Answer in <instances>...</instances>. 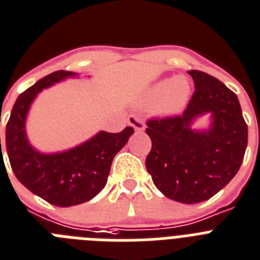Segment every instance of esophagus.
<instances>
[{
    "mask_svg": "<svg viewBox=\"0 0 260 260\" xmlns=\"http://www.w3.org/2000/svg\"><path fill=\"white\" fill-rule=\"evenodd\" d=\"M127 122H128V125L134 127L135 132H143L146 127L143 119L139 118L138 115H134V114L130 115V117L127 118Z\"/></svg>",
    "mask_w": 260,
    "mask_h": 260,
    "instance_id": "1",
    "label": "esophagus"
}]
</instances>
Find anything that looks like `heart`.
Wrapping results in <instances>:
<instances>
[{
	"label": "heart",
	"instance_id": "b5f03b06",
	"mask_svg": "<svg viewBox=\"0 0 260 260\" xmlns=\"http://www.w3.org/2000/svg\"><path fill=\"white\" fill-rule=\"evenodd\" d=\"M189 93L190 85L185 77H167L147 90L145 101L148 105H157L161 114H175L185 105Z\"/></svg>",
	"mask_w": 260,
	"mask_h": 260
}]
</instances>
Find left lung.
Here are the masks:
<instances>
[{
  "label": "left lung",
  "instance_id": "left-lung-1",
  "mask_svg": "<svg viewBox=\"0 0 260 260\" xmlns=\"http://www.w3.org/2000/svg\"><path fill=\"white\" fill-rule=\"evenodd\" d=\"M196 90L179 115L147 121L152 147L146 168L164 196L183 204L209 200L236 176L247 147L246 125L238 97L218 79L188 71ZM210 112L208 131L190 127Z\"/></svg>",
  "mask_w": 260,
  "mask_h": 260
}]
</instances>
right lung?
I'll use <instances>...</instances> for the list:
<instances>
[{"label": "right lung", "instance_id": "1", "mask_svg": "<svg viewBox=\"0 0 260 260\" xmlns=\"http://www.w3.org/2000/svg\"><path fill=\"white\" fill-rule=\"evenodd\" d=\"M73 76L75 72L56 71L30 86L17 99L6 125V151L17 179L34 194L63 208L86 203L104 189L115 154L134 134L132 126L121 133L100 132L83 145L57 154H42L31 147L24 128L31 103L43 88ZM0 151L2 159L1 138Z\"/></svg>", "mask_w": 260, "mask_h": 260}]
</instances>
